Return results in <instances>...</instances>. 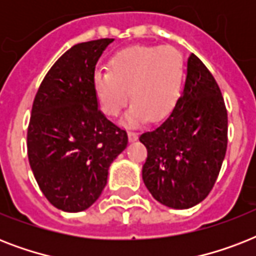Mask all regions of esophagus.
Masks as SVG:
<instances>
[{
  "label": "esophagus",
  "mask_w": 256,
  "mask_h": 256,
  "mask_svg": "<svg viewBox=\"0 0 256 256\" xmlns=\"http://www.w3.org/2000/svg\"><path fill=\"white\" fill-rule=\"evenodd\" d=\"M136 138H138V134H136V132H132V130H130V132H128V140H136Z\"/></svg>",
  "instance_id": "obj_1"
}]
</instances>
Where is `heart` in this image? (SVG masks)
<instances>
[{"label": "heart", "instance_id": "obj_1", "mask_svg": "<svg viewBox=\"0 0 256 256\" xmlns=\"http://www.w3.org/2000/svg\"><path fill=\"white\" fill-rule=\"evenodd\" d=\"M184 81L183 56L174 48L132 46L120 50L108 62V70L94 74V88L100 110L116 116L134 104L128 120L140 124L148 120L160 122L178 104Z\"/></svg>", "mask_w": 256, "mask_h": 256}]
</instances>
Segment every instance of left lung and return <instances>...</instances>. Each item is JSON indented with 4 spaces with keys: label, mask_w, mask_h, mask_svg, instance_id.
<instances>
[{
    "label": "left lung",
    "mask_w": 256,
    "mask_h": 256,
    "mask_svg": "<svg viewBox=\"0 0 256 256\" xmlns=\"http://www.w3.org/2000/svg\"><path fill=\"white\" fill-rule=\"evenodd\" d=\"M140 140L148 148L142 178L158 202L190 208L210 194L226 156L227 108L214 76L195 54L178 104Z\"/></svg>",
    "instance_id": "obj_1"
}]
</instances>
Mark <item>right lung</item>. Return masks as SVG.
Listing matches in <instances>:
<instances>
[{
    "label": "right lung",
    "mask_w": 256,
    "mask_h": 256,
    "mask_svg": "<svg viewBox=\"0 0 256 256\" xmlns=\"http://www.w3.org/2000/svg\"><path fill=\"white\" fill-rule=\"evenodd\" d=\"M114 41L82 42L58 58L42 80L28 126V156L53 206L86 210L100 198L108 170L128 146V132L98 110L94 72Z\"/></svg>",
    "instance_id": "right-lung-1"
}]
</instances>
